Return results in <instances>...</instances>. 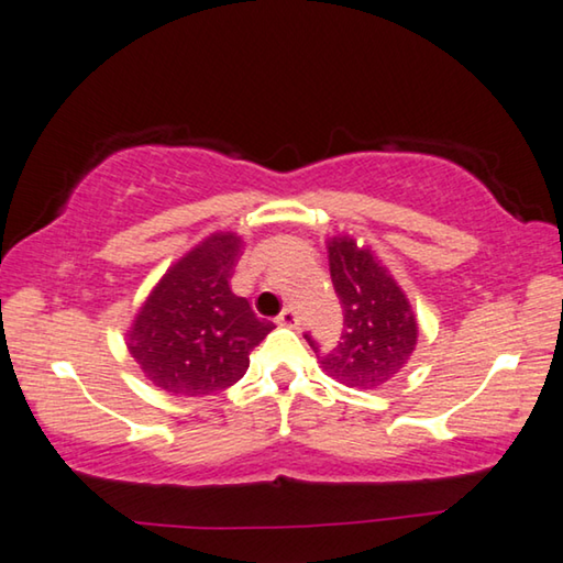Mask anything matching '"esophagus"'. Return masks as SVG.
Segmentation results:
<instances>
[{
    "label": "esophagus",
    "instance_id": "1",
    "mask_svg": "<svg viewBox=\"0 0 563 563\" xmlns=\"http://www.w3.org/2000/svg\"><path fill=\"white\" fill-rule=\"evenodd\" d=\"M275 323L278 325H285V328H296L298 323H300V316H298V310L296 308H285L283 313L275 318Z\"/></svg>",
    "mask_w": 563,
    "mask_h": 563
}]
</instances>
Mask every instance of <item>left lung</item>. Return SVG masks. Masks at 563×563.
I'll return each instance as SVG.
<instances>
[{
    "label": "left lung",
    "mask_w": 563,
    "mask_h": 563,
    "mask_svg": "<svg viewBox=\"0 0 563 563\" xmlns=\"http://www.w3.org/2000/svg\"><path fill=\"white\" fill-rule=\"evenodd\" d=\"M328 263L343 308V335L323 353L308 333L306 341L328 376L347 388H378L396 378L416 351L413 308L388 267L351 235L328 240Z\"/></svg>",
    "instance_id": "left-lung-1"
}]
</instances>
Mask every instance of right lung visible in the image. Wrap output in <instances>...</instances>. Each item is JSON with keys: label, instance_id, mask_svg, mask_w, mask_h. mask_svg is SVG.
Returning a JSON list of instances; mask_svg holds the SVG:
<instances>
[{"label": "right lung", "instance_id": "add662e5", "mask_svg": "<svg viewBox=\"0 0 563 563\" xmlns=\"http://www.w3.org/2000/svg\"><path fill=\"white\" fill-rule=\"evenodd\" d=\"M243 240L212 233L163 275L128 347L142 373L175 396H210L245 376L250 351L275 328L230 290Z\"/></svg>", "mask_w": 563, "mask_h": 563}]
</instances>
